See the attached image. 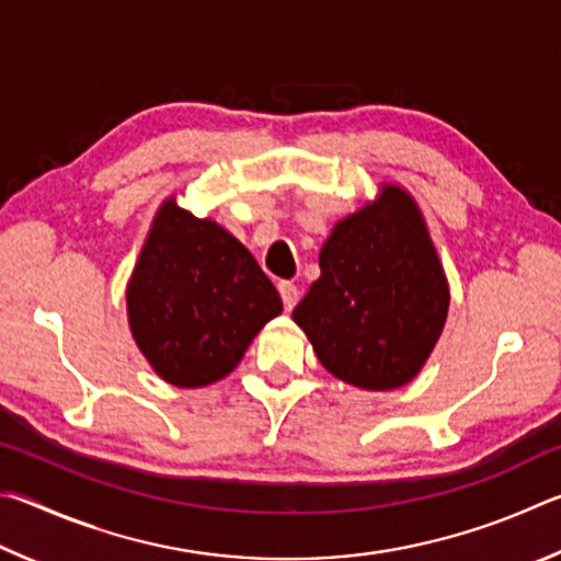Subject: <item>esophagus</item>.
Here are the masks:
<instances>
[{
	"mask_svg": "<svg viewBox=\"0 0 561 561\" xmlns=\"http://www.w3.org/2000/svg\"><path fill=\"white\" fill-rule=\"evenodd\" d=\"M278 290H280V298H283V306H286V310H293V308L298 306L300 293H298L296 286H293L290 280H280L278 283Z\"/></svg>",
	"mask_w": 561,
	"mask_h": 561,
	"instance_id": "esophagus-1",
	"label": "esophagus"
}]
</instances>
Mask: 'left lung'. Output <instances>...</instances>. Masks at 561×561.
<instances>
[{"label":"left lung","mask_w":561,"mask_h":561,"mask_svg":"<svg viewBox=\"0 0 561 561\" xmlns=\"http://www.w3.org/2000/svg\"><path fill=\"white\" fill-rule=\"evenodd\" d=\"M450 306L446 271L419 204L381 184L320 249V278L293 310L332 377L367 391L409 385L434 352Z\"/></svg>","instance_id":"left-lung-1"}]
</instances>
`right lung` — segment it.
Wrapping results in <instances>:
<instances>
[{
  "mask_svg": "<svg viewBox=\"0 0 561 561\" xmlns=\"http://www.w3.org/2000/svg\"><path fill=\"white\" fill-rule=\"evenodd\" d=\"M127 322L154 375L180 389L231 375L283 302L251 251L174 196L157 209L125 290Z\"/></svg>",
  "mask_w": 561,
  "mask_h": 561,
  "instance_id": "1",
  "label": "right lung"
}]
</instances>
